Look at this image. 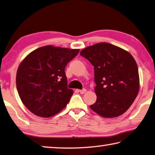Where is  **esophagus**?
Wrapping results in <instances>:
<instances>
[{
    "label": "esophagus",
    "instance_id": "obj_1",
    "mask_svg": "<svg viewBox=\"0 0 155 155\" xmlns=\"http://www.w3.org/2000/svg\"><path fill=\"white\" fill-rule=\"evenodd\" d=\"M86 91H87V90H86L85 89H82V90H79V92L81 93V94H85Z\"/></svg>",
    "mask_w": 155,
    "mask_h": 155
}]
</instances>
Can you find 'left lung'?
<instances>
[{"instance_id":"left-lung-1","label":"left lung","mask_w":155,"mask_h":155,"mask_svg":"<svg viewBox=\"0 0 155 155\" xmlns=\"http://www.w3.org/2000/svg\"><path fill=\"white\" fill-rule=\"evenodd\" d=\"M80 55L94 67L97 100L90 108L104 118L123 114L133 104L140 89L138 68L133 56L108 43L87 47Z\"/></svg>"}]
</instances>
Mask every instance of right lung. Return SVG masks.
<instances>
[{
	"label": "right lung",
	"mask_w": 155,
	"mask_h": 155,
	"mask_svg": "<svg viewBox=\"0 0 155 155\" xmlns=\"http://www.w3.org/2000/svg\"><path fill=\"white\" fill-rule=\"evenodd\" d=\"M79 49L46 45L30 53L17 70L16 86L26 108L50 117L62 110L73 94L67 88L65 67Z\"/></svg>",
	"instance_id": "right-lung-1"
}]
</instances>
